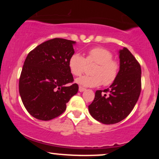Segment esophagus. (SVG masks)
<instances>
[{"label":"esophagus","instance_id":"1","mask_svg":"<svg viewBox=\"0 0 159 159\" xmlns=\"http://www.w3.org/2000/svg\"><path fill=\"white\" fill-rule=\"evenodd\" d=\"M85 90H86V89L84 88L83 87H81V86L79 87V91H80V92H83V91H84Z\"/></svg>","mask_w":159,"mask_h":159}]
</instances>
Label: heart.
I'll use <instances>...</instances> for the list:
<instances>
[{
    "instance_id": "heart-1",
    "label": "heart",
    "mask_w": 159,
    "mask_h": 159,
    "mask_svg": "<svg viewBox=\"0 0 159 159\" xmlns=\"http://www.w3.org/2000/svg\"><path fill=\"white\" fill-rule=\"evenodd\" d=\"M95 63L91 75H85L78 78V84L84 87H97L112 84L117 79L120 71V63L113 59L110 51L102 47H94L90 49L84 58L81 54L75 53L69 60V68L75 76H80L85 71L86 66Z\"/></svg>"
}]
</instances>
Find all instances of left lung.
Listing matches in <instances>:
<instances>
[{"label":"left lung","mask_w":159,"mask_h":159,"mask_svg":"<svg viewBox=\"0 0 159 159\" xmlns=\"http://www.w3.org/2000/svg\"><path fill=\"white\" fill-rule=\"evenodd\" d=\"M119 76L110 88L96 90L88 106L91 116L103 124H114L125 119L133 110L141 91V68L126 48L120 51Z\"/></svg>","instance_id":"obj_1"}]
</instances>
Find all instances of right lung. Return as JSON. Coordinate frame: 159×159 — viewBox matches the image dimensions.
I'll use <instances>...</instances> for the list:
<instances>
[{"label":"right lung","instance_id":"right-lung-1","mask_svg":"<svg viewBox=\"0 0 159 159\" xmlns=\"http://www.w3.org/2000/svg\"><path fill=\"white\" fill-rule=\"evenodd\" d=\"M75 43L54 38L27 54L19 78V93L28 113L50 120L64 112L66 103L78 93V85L69 68Z\"/></svg>","mask_w":159,"mask_h":159}]
</instances>
